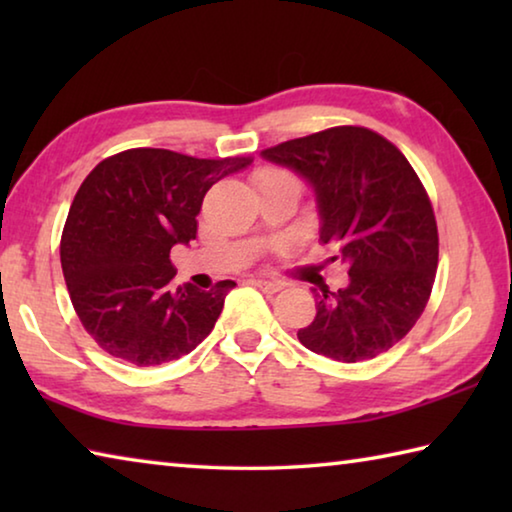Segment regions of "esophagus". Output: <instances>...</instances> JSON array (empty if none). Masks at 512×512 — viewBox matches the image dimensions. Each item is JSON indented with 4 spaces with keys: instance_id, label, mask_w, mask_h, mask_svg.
Returning <instances> with one entry per match:
<instances>
[{
    "instance_id": "1",
    "label": "esophagus",
    "mask_w": 512,
    "mask_h": 512,
    "mask_svg": "<svg viewBox=\"0 0 512 512\" xmlns=\"http://www.w3.org/2000/svg\"><path fill=\"white\" fill-rule=\"evenodd\" d=\"M253 284L257 289H262L264 293H277L282 289L280 282H271V280H253Z\"/></svg>"
}]
</instances>
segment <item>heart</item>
<instances>
[{"label":"heart","mask_w":512,"mask_h":512,"mask_svg":"<svg viewBox=\"0 0 512 512\" xmlns=\"http://www.w3.org/2000/svg\"><path fill=\"white\" fill-rule=\"evenodd\" d=\"M255 183H257L259 189L271 187V185H280V183H296V185H300L298 178L293 176L291 171H287V169H277V167H264V169H259V171L255 173Z\"/></svg>","instance_id":"1"}]
</instances>
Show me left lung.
Instances as JSON below:
<instances>
[{
  "mask_svg": "<svg viewBox=\"0 0 512 512\" xmlns=\"http://www.w3.org/2000/svg\"><path fill=\"white\" fill-rule=\"evenodd\" d=\"M316 194L320 241L348 268V287L314 289L316 318L298 329L307 350L357 363L411 332L431 296L438 228L427 192L402 151L361 126L327 128L262 151Z\"/></svg>",
  "mask_w": 512,
  "mask_h": 512,
  "instance_id": "8db88e82",
  "label": "left lung"
}]
</instances>
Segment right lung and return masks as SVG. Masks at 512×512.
Returning a JSON list of instances; mask_svg holds the SVG:
<instances>
[{
  "label": "right lung",
  "mask_w": 512,
  "mask_h": 512,
  "mask_svg": "<svg viewBox=\"0 0 512 512\" xmlns=\"http://www.w3.org/2000/svg\"><path fill=\"white\" fill-rule=\"evenodd\" d=\"M250 162L128 149L83 180L63 228L60 264L85 332L112 357L160 366L212 332L235 282L173 291L169 253L196 239L207 189Z\"/></svg>",
  "instance_id": "obj_1"
}]
</instances>
